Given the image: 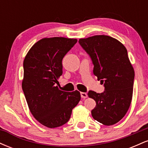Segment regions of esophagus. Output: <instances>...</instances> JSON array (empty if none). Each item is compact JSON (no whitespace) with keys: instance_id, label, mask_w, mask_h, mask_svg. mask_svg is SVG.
Listing matches in <instances>:
<instances>
[{"instance_id":"1","label":"esophagus","mask_w":148,"mask_h":148,"mask_svg":"<svg viewBox=\"0 0 148 148\" xmlns=\"http://www.w3.org/2000/svg\"><path fill=\"white\" fill-rule=\"evenodd\" d=\"M81 97L82 98H87L88 97V95H87V93L86 92H81Z\"/></svg>"}]
</instances>
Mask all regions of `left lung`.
<instances>
[{
  "mask_svg": "<svg viewBox=\"0 0 148 148\" xmlns=\"http://www.w3.org/2000/svg\"><path fill=\"white\" fill-rule=\"evenodd\" d=\"M79 42L90 56L93 73L105 87L102 93L88 92L97 104L92 116L104 125H114L126 115L133 95L134 69L127 49L118 40L103 35L81 38Z\"/></svg>",
  "mask_w": 148,
  "mask_h": 148,
  "instance_id": "obj_1",
  "label": "left lung"
}]
</instances>
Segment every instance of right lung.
Segmentation results:
<instances>
[{
    "label": "right lung",
    "instance_id": "right-lung-1",
    "mask_svg": "<svg viewBox=\"0 0 148 148\" xmlns=\"http://www.w3.org/2000/svg\"><path fill=\"white\" fill-rule=\"evenodd\" d=\"M76 42V39L62 37L43 38L23 60L22 89L28 108L34 118L49 128L67 123L81 100L80 92L61 90L58 81L62 74V58Z\"/></svg>",
    "mask_w": 148,
    "mask_h": 148
}]
</instances>
